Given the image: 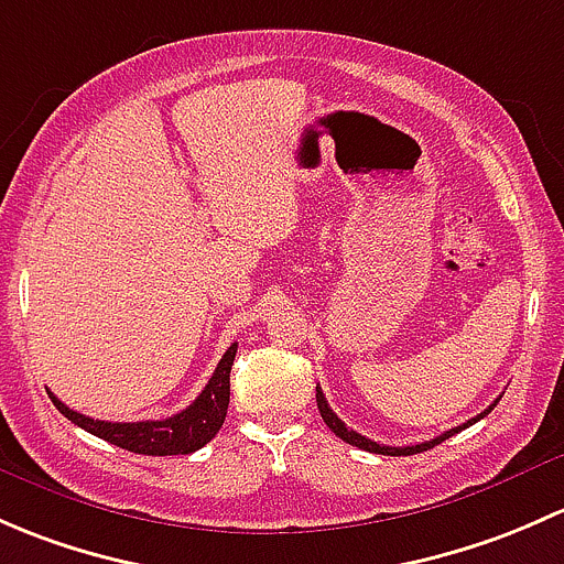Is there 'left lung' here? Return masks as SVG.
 <instances>
[{
  "instance_id": "1",
  "label": "left lung",
  "mask_w": 564,
  "mask_h": 564,
  "mask_svg": "<svg viewBox=\"0 0 564 564\" xmlns=\"http://www.w3.org/2000/svg\"><path fill=\"white\" fill-rule=\"evenodd\" d=\"M497 402H499V399H497ZM497 402H495V404H489V410H484V412H480V415L469 417V421H467V423H462V426H456V429H451V432L440 434V437L426 440V443H417V445H404V448H391V445H380V443H375V440H367V437H364V434L352 432L350 426H345V421H341V417H336V412L328 408V402H325L323 391H321V388H317V410H321V415H323L325 426H328L330 432L336 434V437L345 440V443L356 445V448H361V451H369V454H382V456H412V454H423V451L434 448V445H440V443H443V440L454 437V434L462 432V429L473 426V423H478L480 417L489 415V412L497 408Z\"/></svg>"
}]
</instances>
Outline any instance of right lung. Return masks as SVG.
<instances>
[{
  "instance_id": "right-lung-1",
  "label": "right lung",
  "mask_w": 564,
  "mask_h": 564,
  "mask_svg": "<svg viewBox=\"0 0 564 564\" xmlns=\"http://www.w3.org/2000/svg\"><path fill=\"white\" fill-rule=\"evenodd\" d=\"M239 345H230L228 352L223 356V361L214 369L212 380L206 382V388L200 391V397L189 404L187 410L176 412L171 417H162V421H135V423H113V421H95L89 415H80V412L69 410L65 402L54 397L48 391L51 402L56 404V410L73 421L75 426L86 429L95 437L108 440L116 448H124L130 454H143V456H178V454H193V451L203 448L206 443H212L214 434L223 429L225 415H228L230 404V367H234V358Z\"/></svg>"
}]
</instances>
